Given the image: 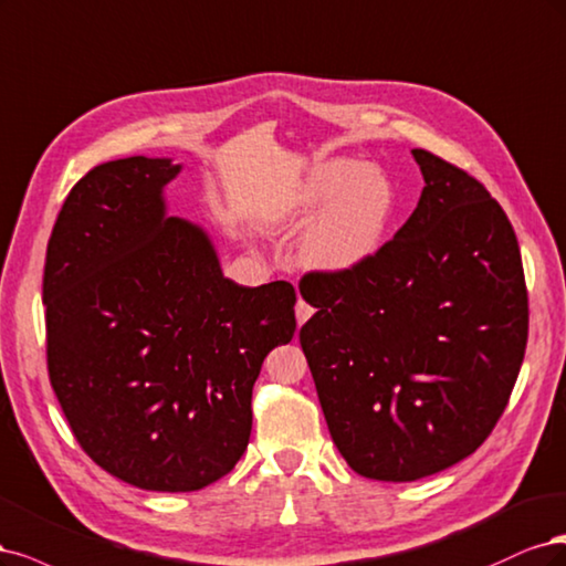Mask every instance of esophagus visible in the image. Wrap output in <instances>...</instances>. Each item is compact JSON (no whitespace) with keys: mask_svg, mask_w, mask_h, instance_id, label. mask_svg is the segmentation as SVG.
Listing matches in <instances>:
<instances>
[{"mask_svg":"<svg viewBox=\"0 0 566 566\" xmlns=\"http://www.w3.org/2000/svg\"><path fill=\"white\" fill-rule=\"evenodd\" d=\"M313 313H315V307H313V305H310L307 301L298 298V303H296V319H298V324L307 322L310 317H313Z\"/></svg>","mask_w":566,"mask_h":566,"instance_id":"1","label":"esophagus"}]
</instances>
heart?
<instances>
[{"label":"heart","instance_id":"b5f03b06","mask_svg":"<svg viewBox=\"0 0 566 566\" xmlns=\"http://www.w3.org/2000/svg\"><path fill=\"white\" fill-rule=\"evenodd\" d=\"M329 201L305 237L303 261L326 272L357 268L386 240L395 213L392 184L382 171L361 169L353 159L326 161L310 174L296 197V223H307Z\"/></svg>","mask_w":566,"mask_h":566}]
</instances>
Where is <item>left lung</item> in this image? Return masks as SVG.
<instances>
[{"label":"left lung","mask_w":566,"mask_h":566,"mask_svg":"<svg viewBox=\"0 0 566 566\" xmlns=\"http://www.w3.org/2000/svg\"><path fill=\"white\" fill-rule=\"evenodd\" d=\"M409 221L369 261L303 275L301 348L340 455L413 482L478 451L522 367L528 298L513 226L489 190L428 150Z\"/></svg>","instance_id":"obj_1"}]
</instances>
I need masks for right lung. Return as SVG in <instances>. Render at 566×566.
<instances>
[{
	"mask_svg": "<svg viewBox=\"0 0 566 566\" xmlns=\"http://www.w3.org/2000/svg\"><path fill=\"white\" fill-rule=\"evenodd\" d=\"M171 159L126 157L70 190L49 237L46 364L88 459L148 491L234 468L261 364L296 332L289 282L223 277L202 228L167 218Z\"/></svg>",
	"mask_w": 566,
	"mask_h": 566,
	"instance_id": "add662e5",
	"label": "right lung"
}]
</instances>
